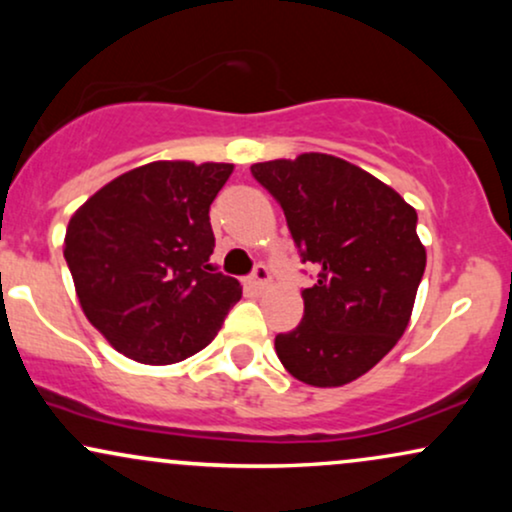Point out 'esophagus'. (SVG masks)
Instances as JSON below:
<instances>
[{
    "label": "esophagus",
    "mask_w": 512,
    "mask_h": 512,
    "mask_svg": "<svg viewBox=\"0 0 512 512\" xmlns=\"http://www.w3.org/2000/svg\"><path fill=\"white\" fill-rule=\"evenodd\" d=\"M269 279H272V274H269V269L264 267V264H260V267H255V272H252L248 279V286L252 291H262L264 286L269 284Z\"/></svg>",
    "instance_id": "1"
}]
</instances>
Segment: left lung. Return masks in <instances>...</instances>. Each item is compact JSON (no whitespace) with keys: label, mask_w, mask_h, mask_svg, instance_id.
<instances>
[{"label":"left lung","mask_w":512,"mask_h":512,"mask_svg":"<svg viewBox=\"0 0 512 512\" xmlns=\"http://www.w3.org/2000/svg\"><path fill=\"white\" fill-rule=\"evenodd\" d=\"M250 170L284 209L301 260L317 267V281L303 289L301 325L276 334V356L305 385L361 378L409 325L426 269L414 207L330 154L276 158Z\"/></svg>","instance_id":"obj_1"}]
</instances>
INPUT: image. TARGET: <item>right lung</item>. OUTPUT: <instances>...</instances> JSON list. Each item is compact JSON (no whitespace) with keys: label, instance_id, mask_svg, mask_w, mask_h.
<instances>
[{"label":"right lung","instance_id":"add662e5","mask_svg":"<svg viewBox=\"0 0 512 512\" xmlns=\"http://www.w3.org/2000/svg\"><path fill=\"white\" fill-rule=\"evenodd\" d=\"M231 173V163H146L69 219L64 260L81 310L132 361L166 366L197 354L243 296L238 279L209 264V207Z\"/></svg>","mask_w":512,"mask_h":512}]
</instances>
